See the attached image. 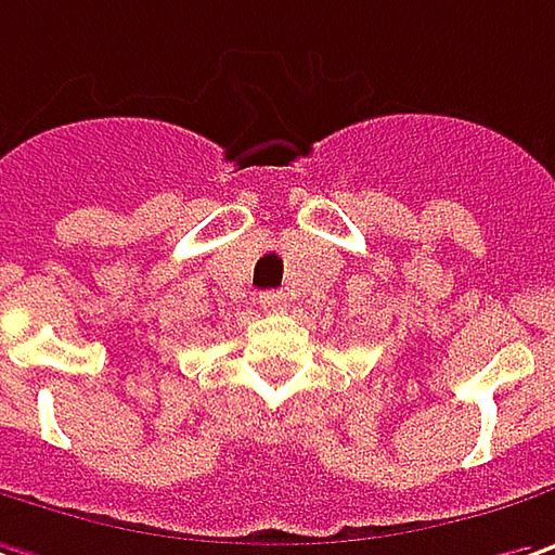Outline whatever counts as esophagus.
<instances>
[{
    "label": "esophagus",
    "mask_w": 555,
    "mask_h": 555,
    "mask_svg": "<svg viewBox=\"0 0 555 555\" xmlns=\"http://www.w3.org/2000/svg\"><path fill=\"white\" fill-rule=\"evenodd\" d=\"M260 307L263 310H282L285 307V295L282 292H267V295H260Z\"/></svg>",
    "instance_id": "34e87169"
}]
</instances>
